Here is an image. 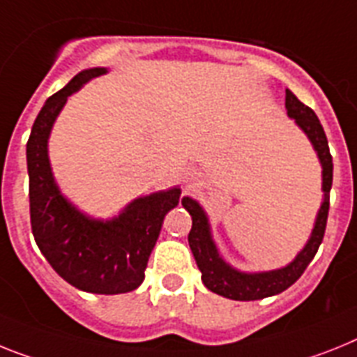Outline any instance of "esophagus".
Masks as SVG:
<instances>
[{
	"label": "esophagus",
	"instance_id": "esophagus-1",
	"mask_svg": "<svg viewBox=\"0 0 357 357\" xmlns=\"http://www.w3.org/2000/svg\"><path fill=\"white\" fill-rule=\"evenodd\" d=\"M199 178H202V176H199V172H196V170H194V172H188L187 178H185V183H187L188 188H194L196 185H199Z\"/></svg>",
	"mask_w": 357,
	"mask_h": 357
}]
</instances>
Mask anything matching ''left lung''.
Masks as SVG:
<instances>
[{
  "label": "left lung",
  "mask_w": 357,
  "mask_h": 357,
  "mask_svg": "<svg viewBox=\"0 0 357 357\" xmlns=\"http://www.w3.org/2000/svg\"><path fill=\"white\" fill-rule=\"evenodd\" d=\"M285 109L287 116L294 119L296 125L303 130L312 149L316 151L317 160L321 165L323 192L321 206L316 214L312 232L308 236L305 247L296 254V257L289 265L263 272H245L232 266L229 261H225V257L220 254V248L212 238L211 220H208L205 208L190 196H185L181 199L185 211L192 215V229L188 234V245H190V250L197 263V268L202 271L203 283L206 289L215 292L218 296H223V298L236 299V301H254V299L271 298V296L287 290L301 278L308 263L316 256L323 236H325L332 188V155L328 151L325 130H323L316 112L301 103L289 89L285 94Z\"/></svg>",
  "instance_id": "obj_1"
}]
</instances>
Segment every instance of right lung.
Wrapping results in <instances>:
<instances>
[{"label":"right lung","mask_w":357,"mask_h":357,"mask_svg":"<svg viewBox=\"0 0 357 357\" xmlns=\"http://www.w3.org/2000/svg\"><path fill=\"white\" fill-rule=\"evenodd\" d=\"M107 72V67L85 68L45 101L26 143V169L32 234L45 259L72 287L112 296L143 283L165 215L178 206L181 188L136 197L109 220L85 214L61 192L49 158L54 123L68 96Z\"/></svg>","instance_id":"obj_1"}]
</instances>
